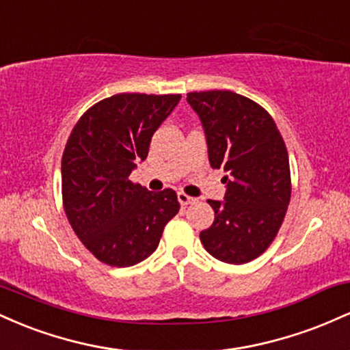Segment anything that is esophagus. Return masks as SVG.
Listing matches in <instances>:
<instances>
[{
	"label": "esophagus",
	"instance_id": "esophagus-1",
	"mask_svg": "<svg viewBox=\"0 0 350 350\" xmlns=\"http://www.w3.org/2000/svg\"><path fill=\"white\" fill-rule=\"evenodd\" d=\"M178 200H179V204L180 206H187V204H192L194 202V198H191V196H187V194H184V192H178Z\"/></svg>",
	"mask_w": 350,
	"mask_h": 350
}]
</instances>
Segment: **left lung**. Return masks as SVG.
<instances>
[{
    "label": "left lung",
    "instance_id": "obj_1",
    "mask_svg": "<svg viewBox=\"0 0 350 350\" xmlns=\"http://www.w3.org/2000/svg\"><path fill=\"white\" fill-rule=\"evenodd\" d=\"M187 103L206 133L208 163L227 172L224 200H207L214 224L200 242L220 262H252L278 234L291 198L288 151L258 103L230 90L191 92Z\"/></svg>",
    "mask_w": 350,
    "mask_h": 350
}]
</instances>
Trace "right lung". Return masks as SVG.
Instances as JSON below:
<instances>
[{"label": "right lung", "instance_id": "1", "mask_svg": "<svg viewBox=\"0 0 350 350\" xmlns=\"http://www.w3.org/2000/svg\"><path fill=\"white\" fill-rule=\"evenodd\" d=\"M180 95L118 94L80 116L62 154L64 211L80 242L110 267H131L158 248L179 212L172 189L150 192L130 180L151 136Z\"/></svg>", "mask_w": 350, "mask_h": 350}]
</instances>
